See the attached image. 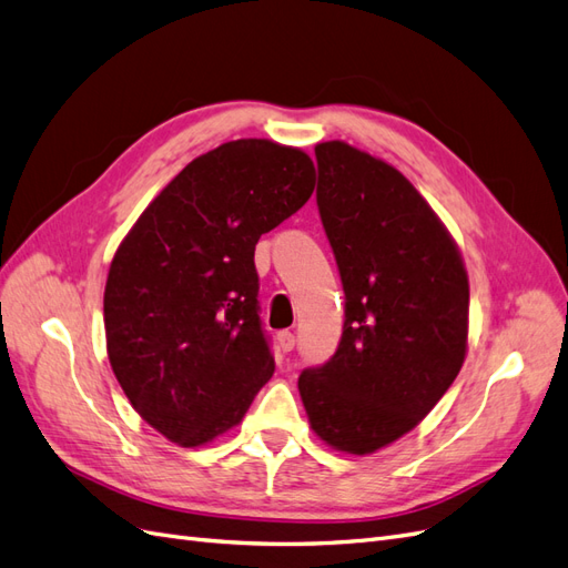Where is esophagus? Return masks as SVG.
<instances>
[{"label":"esophagus","mask_w":568,"mask_h":568,"mask_svg":"<svg viewBox=\"0 0 568 568\" xmlns=\"http://www.w3.org/2000/svg\"><path fill=\"white\" fill-rule=\"evenodd\" d=\"M277 343H280V351L282 353H291V351H294V346H296V336L291 334V332H280L277 334Z\"/></svg>","instance_id":"1"}]
</instances>
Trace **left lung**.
<instances>
[{
    "mask_svg": "<svg viewBox=\"0 0 568 568\" xmlns=\"http://www.w3.org/2000/svg\"><path fill=\"white\" fill-rule=\"evenodd\" d=\"M315 156L346 322L329 363L303 369L298 390L326 445L369 455L412 432L459 374L469 277L455 239L400 170L338 140Z\"/></svg>",
    "mask_w": 568,
    "mask_h": 568,
    "instance_id": "left-lung-1",
    "label": "left lung"
}]
</instances>
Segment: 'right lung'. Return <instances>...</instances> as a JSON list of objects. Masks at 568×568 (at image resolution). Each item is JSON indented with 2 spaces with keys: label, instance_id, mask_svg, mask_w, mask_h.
<instances>
[{
  "label": "right lung",
  "instance_id": "1",
  "mask_svg": "<svg viewBox=\"0 0 568 568\" xmlns=\"http://www.w3.org/2000/svg\"><path fill=\"white\" fill-rule=\"evenodd\" d=\"M313 189L305 151L227 142L170 180L120 242L104 291L109 363L132 407L168 440L211 443L270 382L253 253Z\"/></svg>",
  "mask_w": 568,
  "mask_h": 568
}]
</instances>
